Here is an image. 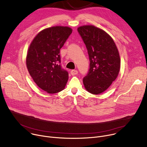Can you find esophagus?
Segmentation results:
<instances>
[{
	"instance_id": "1",
	"label": "esophagus",
	"mask_w": 147,
	"mask_h": 147,
	"mask_svg": "<svg viewBox=\"0 0 147 147\" xmlns=\"http://www.w3.org/2000/svg\"><path fill=\"white\" fill-rule=\"evenodd\" d=\"M70 73H71V74L72 76H75V75H76V74H78V71L76 70H72L71 71Z\"/></svg>"
}]
</instances>
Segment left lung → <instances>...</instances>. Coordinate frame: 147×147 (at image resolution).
I'll return each instance as SVG.
<instances>
[{"label":"left lung","instance_id":"obj_1","mask_svg":"<svg viewBox=\"0 0 147 147\" xmlns=\"http://www.w3.org/2000/svg\"><path fill=\"white\" fill-rule=\"evenodd\" d=\"M77 30L86 46L90 61L88 73L83 78L84 86L90 93L100 94L111 86L119 74L118 49L112 37L100 28L86 25Z\"/></svg>","mask_w":147,"mask_h":147}]
</instances>
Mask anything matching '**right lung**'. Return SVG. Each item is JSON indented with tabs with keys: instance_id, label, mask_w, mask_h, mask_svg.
<instances>
[{
	"instance_id": "1",
	"label": "right lung",
	"mask_w": 147,
	"mask_h": 147,
	"mask_svg": "<svg viewBox=\"0 0 147 147\" xmlns=\"http://www.w3.org/2000/svg\"><path fill=\"white\" fill-rule=\"evenodd\" d=\"M72 32L69 27L54 26L40 31L28 49L26 65L36 84L49 94L63 90L69 73L62 69L60 50Z\"/></svg>"
}]
</instances>
